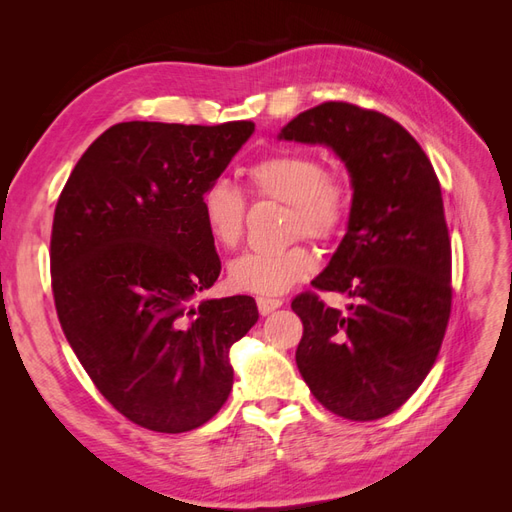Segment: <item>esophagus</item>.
<instances>
[{"label":"esophagus","mask_w":512,"mask_h":512,"mask_svg":"<svg viewBox=\"0 0 512 512\" xmlns=\"http://www.w3.org/2000/svg\"><path fill=\"white\" fill-rule=\"evenodd\" d=\"M256 303H258V312H260L262 316H267V314L275 312L277 307H282L284 301H282V299H275V297H258Z\"/></svg>","instance_id":"esophagus-1"}]
</instances>
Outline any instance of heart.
Listing matches in <instances>:
<instances>
[{
    "label": "heart",
    "instance_id": "obj_1",
    "mask_svg": "<svg viewBox=\"0 0 512 512\" xmlns=\"http://www.w3.org/2000/svg\"><path fill=\"white\" fill-rule=\"evenodd\" d=\"M254 194L290 207L292 235L329 239L344 224L348 213V188L333 170L303 151H277L247 168ZM200 213L209 237L220 247H235L245 228V200L228 181L209 183L200 196ZM316 258L305 245L284 250H250L230 262L228 280L237 290L275 294L314 271Z\"/></svg>",
    "mask_w": 512,
    "mask_h": 512
}]
</instances>
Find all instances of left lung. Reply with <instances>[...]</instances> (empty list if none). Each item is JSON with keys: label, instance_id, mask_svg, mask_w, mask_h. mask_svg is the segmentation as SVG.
I'll list each match as a JSON object with an SVG mask.
<instances>
[{"label": "left lung", "instance_id": "1", "mask_svg": "<svg viewBox=\"0 0 512 512\" xmlns=\"http://www.w3.org/2000/svg\"><path fill=\"white\" fill-rule=\"evenodd\" d=\"M277 138L333 149L352 185L346 235L312 286L354 303L339 312L314 292L292 301L303 322L297 367L324 408L376 421L421 386L451 316L440 181L406 128L348 102L309 108Z\"/></svg>", "mask_w": 512, "mask_h": 512}]
</instances>
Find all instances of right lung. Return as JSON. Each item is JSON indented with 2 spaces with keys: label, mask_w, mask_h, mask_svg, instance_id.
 <instances>
[{
  "label": "right lung",
  "mask_w": 512,
  "mask_h": 512,
  "mask_svg": "<svg viewBox=\"0 0 512 512\" xmlns=\"http://www.w3.org/2000/svg\"><path fill=\"white\" fill-rule=\"evenodd\" d=\"M252 134V121L117 123L57 200L61 329L98 391L145 429L183 433L218 414L232 389L230 346L258 320L245 294L196 299L222 269L200 196Z\"/></svg>",
  "instance_id": "obj_1"
}]
</instances>
